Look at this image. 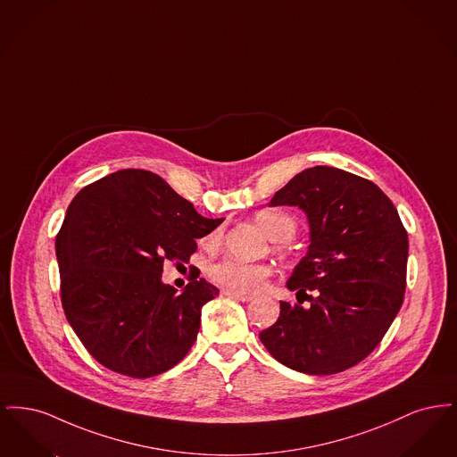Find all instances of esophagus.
<instances>
[{"instance_id": "obj_1", "label": "esophagus", "mask_w": 457, "mask_h": 457, "mask_svg": "<svg viewBox=\"0 0 457 457\" xmlns=\"http://www.w3.org/2000/svg\"><path fill=\"white\" fill-rule=\"evenodd\" d=\"M224 295H226V296H231V298H235V300H238V302H246V303L255 298L253 295H245V293H238V291H233V289H226Z\"/></svg>"}]
</instances>
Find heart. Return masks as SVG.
<instances>
[{
  "instance_id": "b5f03b06",
  "label": "heart",
  "mask_w": 457,
  "mask_h": 457,
  "mask_svg": "<svg viewBox=\"0 0 457 457\" xmlns=\"http://www.w3.org/2000/svg\"><path fill=\"white\" fill-rule=\"evenodd\" d=\"M255 219L262 229L276 241H286L296 231L295 219L281 211H261ZM219 238L220 231L216 229L205 238V241L209 245H214L218 243ZM209 274L216 283L222 284L233 291L255 293L262 289L263 284L272 276V267L267 263H250L233 257H226L212 263Z\"/></svg>"
}]
</instances>
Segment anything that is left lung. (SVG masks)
Returning a JSON list of instances; mask_svg holds the SVG:
<instances>
[{
	"label": "left lung",
	"mask_w": 457,
	"mask_h": 457,
	"mask_svg": "<svg viewBox=\"0 0 457 457\" xmlns=\"http://www.w3.org/2000/svg\"><path fill=\"white\" fill-rule=\"evenodd\" d=\"M270 205H298L310 222L308 252L287 281L310 304L281 302L278 322L259 334L262 345L308 375L358 365L404 300L408 233L397 209L375 183L328 166L296 174Z\"/></svg>",
	"instance_id": "obj_1"
}]
</instances>
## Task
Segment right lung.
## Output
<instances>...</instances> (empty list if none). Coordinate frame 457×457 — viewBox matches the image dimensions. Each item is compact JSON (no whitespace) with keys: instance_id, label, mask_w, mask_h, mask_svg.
<instances>
[{"instance_id":"1","label":"right lung","mask_w":457,"mask_h":457,"mask_svg":"<svg viewBox=\"0 0 457 457\" xmlns=\"http://www.w3.org/2000/svg\"><path fill=\"white\" fill-rule=\"evenodd\" d=\"M222 219L202 218L157 174L121 170L82 188L56 237L66 319L88 353L116 373L149 378L195 343L205 279L183 293L162 284L164 262L183 265Z\"/></svg>"}]
</instances>
